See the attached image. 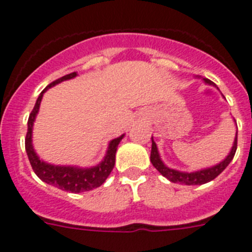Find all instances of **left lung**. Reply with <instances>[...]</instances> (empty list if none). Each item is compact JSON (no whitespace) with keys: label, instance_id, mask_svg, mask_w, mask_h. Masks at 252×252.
<instances>
[{"label":"left lung","instance_id":"obj_1","mask_svg":"<svg viewBox=\"0 0 252 252\" xmlns=\"http://www.w3.org/2000/svg\"><path fill=\"white\" fill-rule=\"evenodd\" d=\"M206 84L208 85H212V87L217 88L214 83L208 79H203ZM219 89V88H217ZM235 121V119H233ZM237 149V131L236 135H235V140H233L232 148H231L230 153L227 154V157L223 160H221L217 164L212 165V167H207V168L198 169V171L194 172H183L178 171V169L169 168L164 164V162L162 160L159 156V152H158L157 144L153 140L152 137V151H151V162L154 165V168L157 169L163 177H165L167 180L171 181L173 183H180V185H187V186H196V185H205V183L210 182V181L215 180L217 176H219L221 172H223V169L230 164V162L232 160L233 156L236 153Z\"/></svg>","mask_w":252,"mask_h":252}]
</instances>
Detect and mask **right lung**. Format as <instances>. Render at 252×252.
I'll use <instances>...</instances> for the list:
<instances>
[{"label": "right lung", "instance_id": "1", "mask_svg": "<svg viewBox=\"0 0 252 252\" xmlns=\"http://www.w3.org/2000/svg\"><path fill=\"white\" fill-rule=\"evenodd\" d=\"M75 76H78V72H71V74H67V75L63 76V78L53 81V83L47 85L42 90L41 94L38 95L35 106H33L32 112H31L30 117H29V122H27V134L26 139H25V148H26L27 157H29V160H30L31 167H32L33 172L37 174L40 180L49 183V185L55 186V187L60 188L63 191L80 193V192L90 191V189L98 188L99 186H101L105 182L110 172L114 168L115 153H117L119 143L124 138V134L110 140L103 160L99 164L93 165V167H84L83 168V167H79V165H55L40 159V157L37 156L35 149H33L32 129L36 115H37L38 109H40V104H41L44 93L49 90L50 88L55 87L56 84L74 79Z\"/></svg>", "mask_w": 252, "mask_h": 252}]
</instances>
